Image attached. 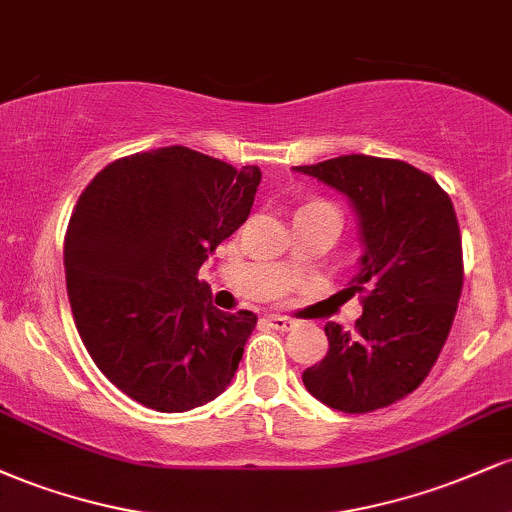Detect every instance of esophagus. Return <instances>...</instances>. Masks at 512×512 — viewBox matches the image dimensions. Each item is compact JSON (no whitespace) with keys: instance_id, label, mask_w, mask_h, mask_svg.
Wrapping results in <instances>:
<instances>
[{"instance_id":"obj_1","label":"esophagus","mask_w":512,"mask_h":512,"mask_svg":"<svg viewBox=\"0 0 512 512\" xmlns=\"http://www.w3.org/2000/svg\"><path fill=\"white\" fill-rule=\"evenodd\" d=\"M267 322L274 327V330H281V332L291 330V327L296 325V322H293L291 317H286V315H267Z\"/></svg>"}]
</instances>
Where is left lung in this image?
Returning <instances> with one entry per match:
<instances>
[{"label":"left lung","mask_w":512,"mask_h":512,"mask_svg":"<svg viewBox=\"0 0 512 512\" xmlns=\"http://www.w3.org/2000/svg\"><path fill=\"white\" fill-rule=\"evenodd\" d=\"M296 173L325 182L358 216L363 255L349 281L361 293L356 332L327 322L330 351L303 373L315 399L368 414L414 392L448 339L462 293V238L448 192L395 158L339 156Z\"/></svg>","instance_id":"8db88e82"}]
</instances>
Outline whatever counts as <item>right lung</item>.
<instances>
[{"instance_id":"1","label":"right lung","mask_w":512,"mask_h":512,"mask_svg":"<svg viewBox=\"0 0 512 512\" xmlns=\"http://www.w3.org/2000/svg\"><path fill=\"white\" fill-rule=\"evenodd\" d=\"M262 173L187 146L105 166L76 202L64 274L76 330L117 390L187 411L236 375L257 315L211 303L199 267L248 221Z\"/></svg>"}]
</instances>
